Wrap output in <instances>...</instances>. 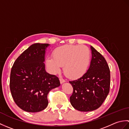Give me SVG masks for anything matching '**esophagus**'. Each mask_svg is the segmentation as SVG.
Returning <instances> with one entry per match:
<instances>
[{
  "label": "esophagus",
  "mask_w": 129,
  "mask_h": 129,
  "mask_svg": "<svg viewBox=\"0 0 129 129\" xmlns=\"http://www.w3.org/2000/svg\"><path fill=\"white\" fill-rule=\"evenodd\" d=\"M59 80H60V83H61V84L64 83H65V80H64V79H62V78H60Z\"/></svg>",
  "instance_id": "obj_1"
}]
</instances>
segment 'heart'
Segmentation results:
<instances>
[{
	"label": "heart",
	"instance_id": "1",
	"mask_svg": "<svg viewBox=\"0 0 129 129\" xmlns=\"http://www.w3.org/2000/svg\"><path fill=\"white\" fill-rule=\"evenodd\" d=\"M53 57L45 59L46 65L53 74L59 73L62 66L68 77L77 79L84 75L88 69L91 52L85 45H66L55 49Z\"/></svg>",
	"mask_w": 129,
	"mask_h": 129
}]
</instances>
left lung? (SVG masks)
Masks as SVG:
<instances>
[{
  "instance_id": "left-lung-1",
  "label": "left lung",
  "mask_w": 129,
  "mask_h": 129,
  "mask_svg": "<svg viewBox=\"0 0 129 129\" xmlns=\"http://www.w3.org/2000/svg\"><path fill=\"white\" fill-rule=\"evenodd\" d=\"M91 60L86 73L78 80L70 81L73 93L70 103L76 110L91 111L102 105L108 96L110 85V72L106 60L90 46Z\"/></svg>"
}]
</instances>
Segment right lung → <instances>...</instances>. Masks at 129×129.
<instances>
[{
	"label": "right lung",
	"instance_id": "right-lung-1",
	"mask_svg": "<svg viewBox=\"0 0 129 129\" xmlns=\"http://www.w3.org/2000/svg\"><path fill=\"white\" fill-rule=\"evenodd\" d=\"M49 44L35 43L16 59L10 73V89L19 108L29 113L42 111L47 107V96L60 85L59 78L45 69V54Z\"/></svg>",
	"mask_w": 129,
	"mask_h": 129
}]
</instances>
